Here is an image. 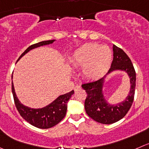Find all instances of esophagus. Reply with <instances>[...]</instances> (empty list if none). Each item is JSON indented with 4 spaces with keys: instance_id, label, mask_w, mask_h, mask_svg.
<instances>
[{
    "instance_id": "34e87169",
    "label": "esophagus",
    "mask_w": 149,
    "mask_h": 149,
    "mask_svg": "<svg viewBox=\"0 0 149 149\" xmlns=\"http://www.w3.org/2000/svg\"><path fill=\"white\" fill-rule=\"evenodd\" d=\"M81 89V86H79V85H77V86H75L74 90L77 91V90H79V89Z\"/></svg>"
}]
</instances>
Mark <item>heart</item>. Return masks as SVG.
<instances>
[{
  "mask_svg": "<svg viewBox=\"0 0 149 149\" xmlns=\"http://www.w3.org/2000/svg\"><path fill=\"white\" fill-rule=\"evenodd\" d=\"M112 52L108 47L98 44H87L74 52L71 63L74 67L81 68L85 79L97 80L109 70Z\"/></svg>",
  "mask_w": 149,
  "mask_h": 149,
  "instance_id": "b5f03b06",
  "label": "heart"
}]
</instances>
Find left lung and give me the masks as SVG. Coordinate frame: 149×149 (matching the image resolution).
Here are the masks:
<instances>
[{
  "mask_svg": "<svg viewBox=\"0 0 149 149\" xmlns=\"http://www.w3.org/2000/svg\"><path fill=\"white\" fill-rule=\"evenodd\" d=\"M113 61L106 76L97 81L81 85L87 94L84 102L86 113L97 122L104 125L115 123L122 119L131 108L135 95L136 73L133 65L122 49L113 45ZM116 70L124 71L128 74L131 82V89L125 101L119 104H111L105 99L102 89L106 76Z\"/></svg>",
  "mask_w": 149,
  "mask_h": 149,
  "instance_id": "obj_1",
  "label": "left lung"
}]
</instances>
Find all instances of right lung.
Here are the masks:
<instances>
[{"mask_svg": "<svg viewBox=\"0 0 149 149\" xmlns=\"http://www.w3.org/2000/svg\"><path fill=\"white\" fill-rule=\"evenodd\" d=\"M54 41L55 40H49V41H44L33 44L21 54V56L19 57L18 60L30 50L41 47V46L52 44ZM12 79L13 76H11V79ZM11 89H12L14 103L17 107V111H19L22 117L33 126L41 128V129L51 128L63 120V119L65 116L66 112H67L68 101L71 97L72 95L74 94V91L72 90L70 92L60 95L52 102L44 108H32L30 107L25 106L19 100L18 97L16 95L15 90H14L13 81L11 82Z\"/></svg>", "mask_w": 149, "mask_h": 149, "instance_id": "right-lung-1", "label": "right lung"}]
</instances>
